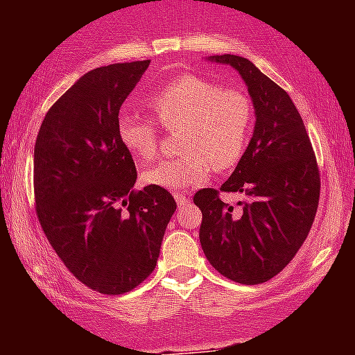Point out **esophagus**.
I'll list each match as a JSON object with an SVG mask.
<instances>
[{
  "label": "esophagus",
  "instance_id": "obj_1",
  "mask_svg": "<svg viewBox=\"0 0 355 355\" xmlns=\"http://www.w3.org/2000/svg\"><path fill=\"white\" fill-rule=\"evenodd\" d=\"M175 197V202H178V206H187L188 202H190V199H188L187 196H183V193H180V196H174Z\"/></svg>",
  "mask_w": 355,
  "mask_h": 355
}]
</instances>
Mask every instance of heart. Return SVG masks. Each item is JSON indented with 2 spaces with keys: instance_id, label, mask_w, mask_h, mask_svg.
<instances>
[{
  "instance_id": "b5f03b06",
  "label": "heart",
  "mask_w": 355,
  "mask_h": 355,
  "mask_svg": "<svg viewBox=\"0 0 355 355\" xmlns=\"http://www.w3.org/2000/svg\"><path fill=\"white\" fill-rule=\"evenodd\" d=\"M146 103L159 126L180 128L178 146L184 150L180 158L162 159L146 168V184L180 192L205 183L213 165L233 167L243 155L252 128V105L241 90L222 89L208 78L181 76L150 92ZM117 139L137 162L155 158L158 130L150 119L122 112Z\"/></svg>"
}]
</instances>
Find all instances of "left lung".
<instances>
[{
  "label": "left lung",
  "instance_id": "left-lung-1",
  "mask_svg": "<svg viewBox=\"0 0 355 355\" xmlns=\"http://www.w3.org/2000/svg\"><path fill=\"white\" fill-rule=\"evenodd\" d=\"M231 65L252 99V139L222 192H238V209L202 188L193 202L202 211L199 229L206 259L224 277L261 284L293 259L315 220L320 174L311 140L297 106L277 83L243 56L215 55Z\"/></svg>",
  "mask_w": 355,
  "mask_h": 355
}]
</instances>
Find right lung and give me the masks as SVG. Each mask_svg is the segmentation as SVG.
Instances as JSON below:
<instances>
[{"label":"right lung","instance_id":"right-lung-1","mask_svg":"<svg viewBox=\"0 0 355 355\" xmlns=\"http://www.w3.org/2000/svg\"><path fill=\"white\" fill-rule=\"evenodd\" d=\"M149 64L83 74L49 108L37 135L40 225L69 272L105 295L126 293L149 277L175 211L167 190H135L133 158L117 139L119 110Z\"/></svg>","mask_w":355,"mask_h":355}]
</instances>
